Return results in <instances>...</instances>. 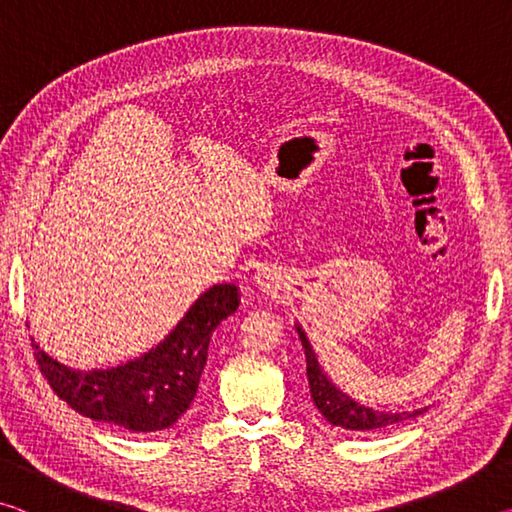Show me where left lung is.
I'll use <instances>...</instances> for the list:
<instances>
[{
  "mask_svg": "<svg viewBox=\"0 0 512 512\" xmlns=\"http://www.w3.org/2000/svg\"><path fill=\"white\" fill-rule=\"evenodd\" d=\"M298 336L302 348H305V359H307V379H309V391H311V400H314L316 409L323 413V418L334 424V427L348 429V431H379L386 427H393V424H400L406 420H413L427 411L424 409H415V411H402V413H391V411H377L370 409L366 404L354 402L348 393H343L341 388H336L332 384L320 363L314 354V348L307 339V334L302 332V327L298 325Z\"/></svg>",
  "mask_w": 512,
  "mask_h": 512,
  "instance_id": "obj_1",
  "label": "left lung"
}]
</instances>
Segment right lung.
Wrapping results in <instances>:
<instances>
[{"mask_svg": "<svg viewBox=\"0 0 512 512\" xmlns=\"http://www.w3.org/2000/svg\"><path fill=\"white\" fill-rule=\"evenodd\" d=\"M237 307L235 284H214L189 307L167 339L117 368L72 370L51 359L33 339L31 345L42 377L76 413L133 433L162 431L189 409L207 363L212 332Z\"/></svg>", "mask_w": 512, "mask_h": 512, "instance_id": "1", "label": "right lung"}]
</instances>
